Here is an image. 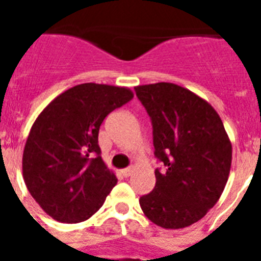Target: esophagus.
<instances>
[{
	"label": "esophagus",
	"instance_id": "obj_1",
	"mask_svg": "<svg viewBox=\"0 0 261 261\" xmlns=\"http://www.w3.org/2000/svg\"><path fill=\"white\" fill-rule=\"evenodd\" d=\"M133 172H134V168L130 167V168H124V169H122L120 173H122V176H124V177H128V176H131Z\"/></svg>",
	"mask_w": 261,
	"mask_h": 261
}]
</instances>
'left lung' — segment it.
I'll use <instances>...</instances> for the list:
<instances>
[{"label": "left lung", "mask_w": 261, "mask_h": 261, "mask_svg": "<svg viewBox=\"0 0 261 261\" xmlns=\"http://www.w3.org/2000/svg\"><path fill=\"white\" fill-rule=\"evenodd\" d=\"M153 124L155 187L139 204L151 222L182 229L221 198L231 167V142L218 112L194 92L172 83L135 87Z\"/></svg>", "instance_id": "8db88e82"}]
</instances>
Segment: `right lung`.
I'll use <instances>...</instances> for the list:
<instances>
[{"label":"right lung","mask_w":261,"mask_h":261,"mask_svg":"<svg viewBox=\"0 0 261 261\" xmlns=\"http://www.w3.org/2000/svg\"><path fill=\"white\" fill-rule=\"evenodd\" d=\"M134 97L107 84H80L53 100L31 127L22 177L43 211L58 222L89 219L116 186L98 146L106 116Z\"/></svg>","instance_id":"add662e5"}]
</instances>
